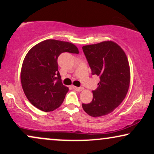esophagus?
<instances>
[{"label": "esophagus", "instance_id": "esophagus-1", "mask_svg": "<svg viewBox=\"0 0 154 154\" xmlns=\"http://www.w3.org/2000/svg\"><path fill=\"white\" fill-rule=\"evenodd\" d=\"M73 88H74V90H75V91H83V88H78V87H76V86H73Z\"/></svg>", "mask_w": 154, "mask_h": 154}]
</instances>
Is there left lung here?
<instances>
[{"label": "left lung", "mask_w": 154, "mask_h": 154, "mask_svg": "<svg viewBox=\"0 0 154 154\" xmlns=\"http://www.w3.org/2000/svg\"><path fill=\"white\" fill-rule=\"evenodd\" d=\"M92 75L100 77L91 103H82L88 115L100 117L112 112L126 97L130 82L129 61L123 49L111 40L82 46Z\"/></svg>", "instance_id": "8db88e82"}]
</instances>
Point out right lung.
<instances>
[{
  "instance_id": "right-lung-1",
  "label": "right lung",
  "mask_w": 154,
  "mask_h": 154,
  "mask_svg": "<svg viewBox=\"0 0 154 154\" xmlns=\"http://www.w3.org/2000/svg\"><path fill=\"white\" fill-rule=\"evenodd\" d=\"M63 52L79 54L75 45L61 40H45L28 51L21 69L24 94L37 109L52 111L63 103L69 88L61 82L57 59Z\"/></svg>"
}]
</instances>
